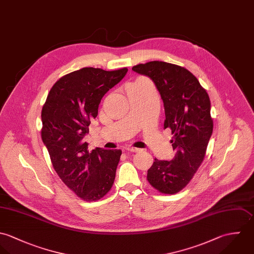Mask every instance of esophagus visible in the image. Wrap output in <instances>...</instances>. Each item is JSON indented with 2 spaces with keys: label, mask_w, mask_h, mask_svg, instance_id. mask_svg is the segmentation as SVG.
I'll list each match as a JSON object with an SVG mask.
<instances>
[{
  "label": "esophagus",
  "mask_w": 254,
  "mask_h": 254,
  "mask_svg": "<svg viewBox=\"0 0 254 254\" xmlns=\"http://www.w3.org/2000/svg\"><path fill=\"white\" fill-rule=\"evenodd\" d=\"M126 150H127V151H128V152H139L141 149H139V148H136V147H132V146H129V147H127V148H126Z\"/></svg>",
  "instance_id": "34e87169"
}]
</instances>
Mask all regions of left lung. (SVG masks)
Returning <instances> with one entry per match:
<instances>
[{"label":"left lung","mask_w":254,"mask_h":254,"mask_svg":"<svg viewBox=\"0 0 254 254\" xmlns=\"http://www.w3.org/2000/svg\"><path fill=\"white\" fill-rule=\"evenodd\" d=\"M132 70L155 83L165 108L164 128L171 129L176 151L171 161L154 159L147 181L159 192L175 194L189 185L204 160L213 131L209 96L198 79L181 65L153 61Z\"/></svg>","instance_id":"1"}]
</instances>
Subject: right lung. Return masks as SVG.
<instances>
[{
    "label": "right lung",
    "mask_w": 254,
    "mask_h": 254,
    "mask_svg": "<svg viewBox=\"0 0 254 254\" xmlns=\"http://www.w3.org/2000/svg\"><path fill=\"white\" fill-rule=\"evenodd\" d=\"M127 72L83 67L62 76L41 112V137L63 183L84 201H96L112 189L122 151L88 150L84 136L98 115L103 96Z\"/></svg>",
    "instance_id": "1"
}]
</instances>
